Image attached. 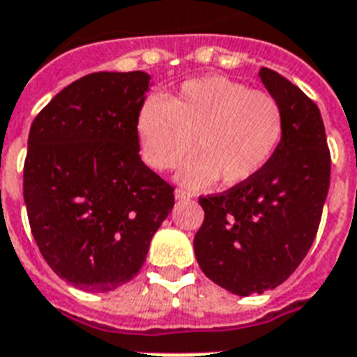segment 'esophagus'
<instances>
[{"instance_id": "34e87169", "label": "esophagus", "mask_w": 357, "mask_h": 357, "mask_svg": "<svg viewBox=\"0 0 357 357\" xmlns=\"http://www.w3.org/2000/svg\"><path fill=\"white\" fill-rule=\"evenodd\" d=\"M174 195H176V198H178V200H189V198H192V195H190L189 190H185V189H176V192H174Z\"/></svg>"}]
</instances>
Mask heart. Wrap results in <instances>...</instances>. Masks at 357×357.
I'll return each mask as SVG.
<instances>
[{
    "label": "heart",
    "mask_w": 357,
    "mask_h": 357,
    "mask_svg": "<svg viewBox=\"0 0 357 357\" xmlns=\"http://www.w3.org/2000/svg\"><path fill=\"white\" fill-rule=\"evenodd\" d=\"M136 135L144 160L159 172L179 167L195 149L179 172L183 183L221 178L225 185H238L273 157L284 135V112L269 91L227 76H202L185 82L170 99L144 100Z\"/></svg>",
    "instance_id": "obj_1"
}]
</instances>
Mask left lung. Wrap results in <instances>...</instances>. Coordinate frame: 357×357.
Here are the masks:
<instances>
[{
    "label": "left lung",
    "instance_id": "left-lung-1",
    "mask_svg": "<svg viewBox=\"0 0 357 357\" xmlns=\"http://www.w3.org/2000/svg\"><path fill=\"white\" fill-rule=\"evenodd\" d=\"M260 80L284 112V135L269 162L232 189L200 197L198 266L238 296L264 294L292 275L317 238L331 157L318 106L271 69Z\"/></svg>",
    "mask_w": 357,
    "mask_h": 357
}]
</instances>
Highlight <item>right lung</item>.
<instances>
[{"label": "right lung", "instance_id": "add662e5", "mask_svg": "<svg viewBox=\"0 0 357 357\" xmlns=\"http://www.w3.org/2000/svg\"><path fill=\"white\" fill-rule=\"evenodd\" d=\"M149 75L91 73L37 114L24 202L40 255L86 292H110L142 269L174 208V187L140 159L138 110Z\"/></svg>", "mask_w": 357, "mask_h": 357}]
</instances>
